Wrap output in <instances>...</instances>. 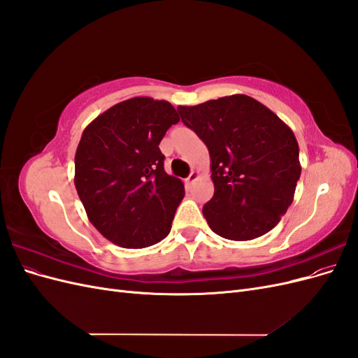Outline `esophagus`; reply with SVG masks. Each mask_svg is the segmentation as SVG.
I'll list each match as a JSON object with an SVG mask.
<instances>
[{"label":"esophagus","mask_w":358,"mask_h":358,"mask_svg":"<svg viewBox=\"0 0 358 358\" xmlns=\"http://www.w3.org/2000/svg\"><path fill=\"white\" fill-rule=\"evenodd\" d=\"M199 178V173L197 171H191V175L187 178V183H188V185H191V183L194 182V180H196Z\"/></svg>","instance_id":"1"}]
</instances>
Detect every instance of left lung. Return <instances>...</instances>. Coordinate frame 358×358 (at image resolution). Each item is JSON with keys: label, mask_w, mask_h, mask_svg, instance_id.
<instances>
[{"label": "left lung", "mask_w": 358, "mask_h": 358, "mask_svg": "<svg viewBox=\"0 0 358 358\" xmlns=\"http://www.w3.org/2000/svg\"><path fill=\"white\" fill-rule=\"evenodd\" d=\"M178 112L209 149L215 192L203 215L212 231L242 242L272 230L291 206L301 173L291 128L243 94L179 106Z\"/></svg>", "instance_id": "1"}]
</instances>
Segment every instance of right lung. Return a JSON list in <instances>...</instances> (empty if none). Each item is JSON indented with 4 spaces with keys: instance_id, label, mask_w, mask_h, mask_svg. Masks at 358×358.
<instances>
[{
    "instance_id": "1",
    "label": "right lung",
    "mask_w": 358,
    "mask_h": 358,
    "mask_svg": "<svg viewBox=\"0 0 358 358\" xmlns=\"http://www.w3.org/2000/svg\"><path fill=\"white\" fill-rule=\"evenodd\" d=\"M178 122L169 101L134 96L85 128L74 157V185L91 224L112 243L138 249L170 233L185 189L166 173L159 142Z\"/></svg>"
}]
</instances>
